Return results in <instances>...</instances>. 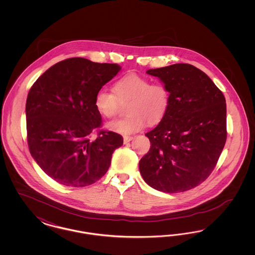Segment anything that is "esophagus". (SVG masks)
Masks as SVG:
<instances>
[{
  "label": "esophagus",
  "mask_w": 255,
  "mask_h": 255,
  "mask_svg": "<svg viewBox=\"0 0 255 255\" xmlns=\"http://www.w3.org/2000/svg\"><path fill=\"white\" fill-rule=\"evenodd\" d=\"M133 138V136H131V135H124V136H123V140H124V143H128V142H130V141H131Z\"/></svg>",
  "instance_id": "obj_1"
}]
</instances>
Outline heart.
I'll return each instance as SVG.
<instances>
[{
    "instance_id": "1",
    "label": "heart",
    "mask_w": 255,
    "mask_h": 255,
    "mask_svg": "<svg viewBox=\"0 0 255 255\" xmlns=\"http://www.w3.org/2000/svg\"><path fill=\"white\" fill-rule=\"evenodd\" d=\"M113 92L98 91L95 97L97 112L106 119H113L125 104L127 117L110 122L108 129L116 133L130 134L142 130L147 124L160 122L169 107L168 88L161 82H153L145 76L129 73L115 82Z\"/></svg>"
}]
</instances>
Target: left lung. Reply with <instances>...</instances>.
I'll list each match as a JSON object with an SVG mask.
<instances>
[{
  "mask_svg": "<svg viewBox=\"0 0 255 255\" xmlns=\"http://www.w3.org/2000/svg\"><path fill=\"white\" fill-rule=\"evenodd\" d=\"M146 73L168 88L170 103L164 118L145 133L151 147L139 160L140 174L158 191L192 189L211 174L226 144V99L206 73L190 64Z\"/></svg>",
  "mask_w": 255,
  "mask_h": 255,
  "instance_id": "left-lung-1",
  "label": "left lung"
}]
</instances>
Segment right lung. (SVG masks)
I'll return each instance as SVG.
<instances>
[{
    "label": "right lung",
    "mask_w": 255,
    "mask_h": 255,
    "mask_svg": "<svg viewBox=\"0 0 255 255\" xmlns=\"http://www.w3.org/2000/svg\"><path fill=\"white\" fill-rule=\"evenodd\" d=\"M121 69L118 64L73 57L50 67L30 88L25 104L27 144L37 164L55 182L87 186L109 169L123 137L99 130L102 120L95 97ZM95 130L97 138L92 140Z\"/></svg>",
    "instance_id": "obj_1"
}]
</instances>
